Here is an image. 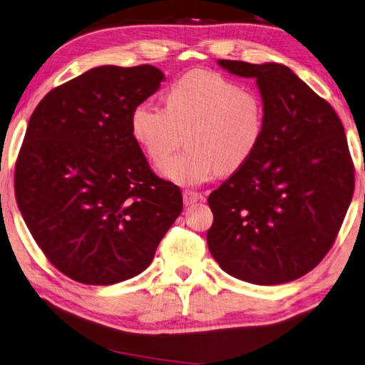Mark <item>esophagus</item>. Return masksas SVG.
<instances>
[{
  "instance_id": "esophagus-1",
  "label": "esophagus",
  "mask_w": 365,
  "mask_h": 365,
  "mask_svg": "<svg viewBox=\"0 0 365 365\" xmlns=\"http://www.w3.org/2000/svg\"><path fill=\"white\" fill-rule=\"evenodd\" d=\"M204 196L201 195V192L197 191H191V190H185L183 191V202L185 205H192L197 201H202Z\"/></svg>"
}]
</instances>
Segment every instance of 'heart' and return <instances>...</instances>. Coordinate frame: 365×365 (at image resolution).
I'll return each instance as SVG.
<instances>
[{"mask_svg":"<svg viewBox=\"0 0 365 365\" xmlns=\"http://www.w3.org/2000/svg\"><path fill=\"white\" fill-rule=\"evenodd\" d=\"M130 125L155 166L170 158L185 134L188 150L161 173L182 187H197L252 158L264 134V106L256 93L225 77L190 73L168 90L166 107L135 106Z\"/></svg>","mask_w":365,"mask_h":365,"instance_id":"b5f03b06","label":"heart"}]
</instances>
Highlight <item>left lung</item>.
<instances>
[{
    "instance_id": "1",
    "label": "left lung",
    "mask_w": 365,
    "mask_h": 365,
    "mask_svg": "<svg viewBox=\"0 0 365 365\" xmlns=\"http://www.w3.org/2000/svg\"><path fill=\"white\" fill-rule=\"evenodd\" d=\"M217 63L256 81L264 134L252 158L209 196V252L242 282H292L329 252L351 202L354 173L344 125L284 64Z\"/></svg>"
}]
</instances>
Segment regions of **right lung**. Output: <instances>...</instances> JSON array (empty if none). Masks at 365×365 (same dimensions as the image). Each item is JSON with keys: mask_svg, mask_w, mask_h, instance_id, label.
<instances>
[{"mask_svg": "<svg viewBox=\"0 0 365 365\" xmlns=\"http://www.w3.org/2000/svg\"><path fill=\"white\" fill-rule=\"evenodd\" d=\"M164 74L142 64L93 68L44 96L16 164L21 217L47 259L73 280L113 284L139 275L183 209L131 133V113Z\"/></svg>", "mask_w": 365, "mask_h": 365, "instance_id": "add662e5", "label": "right lung"}]
</instances>
